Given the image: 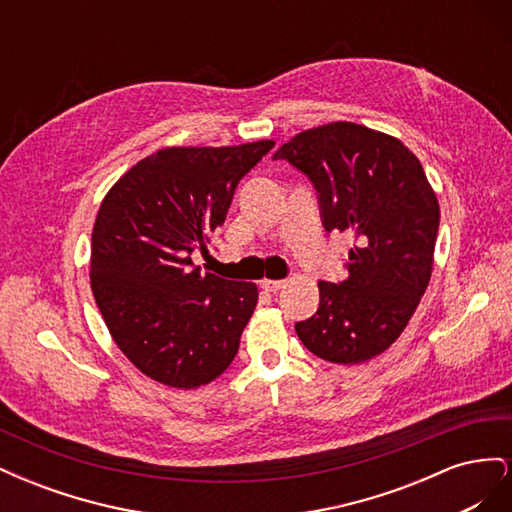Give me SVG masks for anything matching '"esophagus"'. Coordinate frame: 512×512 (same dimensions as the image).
<instances>
[{"label": "esophagus", "mask_w": 512, "mask_h": 512, "mask_svg": "<svg viewBox=\"0 0 512 512\" xmlns=\"http://www.w3.org/2000/svg\"><path fill=\"white\" fill-rule=\"evenodd\" d=\"M286 284L282 282V280H262L260 282V288L262 290H267V292H277V290H282Z\"/></svg>", "instance_id": "esophagus-1"}]
</instances>
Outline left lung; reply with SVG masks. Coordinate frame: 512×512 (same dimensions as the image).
<instances>
[{"label": "left lung", "mask_w": 512, "mask_h": 512, "mask_svg": "<svg viewBox=\"0 0 512 512\" xmlns=\"http://www.w3.org/2000/svg\"><path fill=\"white\" fill-rule=\"evenodd\" d=\"M309 177L322 224L354 237L348 277L318 282V312L294 324L331 363H365L404 333L429 286L440 205L414 153L395 136L333 121L273 153Z\"/></svg>", "instance_id": "obj_1"}]
</instances>
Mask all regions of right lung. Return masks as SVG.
Returning <instances> with one entry per match:
<instances>
[{
    "label": "right lung",
    "instance_id": "right-lung-1",
    "mask_svg": "<svg viewBox=\"0 0 512 512\" xmlns=\"http://www.w3.org/2000/svg\"><path fill=\"white\" fill-rule=\"evenodd\" d=\"M273 145L166 147L104 196L91 232V290L108 333L147 378L198 389L235 359L258 288L200 273L190 254L205 250L241 177Z\"/></svg>",
    "mask_w": 512,
    "mask_h": 512
}]
</instances>
